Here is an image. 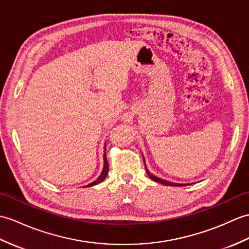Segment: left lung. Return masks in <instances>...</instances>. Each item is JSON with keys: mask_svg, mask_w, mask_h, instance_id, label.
<instances>
[{"mask_svg": "<svg viewBox=\"0 0 249 249\" xmlns=\"http://www.w3.org/2000/svg\"><path fill=\"white\" fill-rule=\"evenodd\" d=\"M143 161H144V157H143ZM144 165H145V171L147 173V175L149 176V178L152 179V180L156 181V182H159L161 184H164V186H171V187H183V186H188V183H176V182H171V181H167L165 179L162 178H159L157 176L153 175L152 173H149V171L147 170L146 164H145V161H144Z\"/></svg>", "mask_w": 249, "mask_h": 249, "instance_id": "8db88e82", "label": "left lung"}]
</instances>
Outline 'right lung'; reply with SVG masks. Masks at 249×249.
Wrapping results in <instances>:
<instances>
[{
  "label": "right lung",
  "instance_id": "right-lung-1",
  "mask_svg": "<svg viewBox=\"0 0 249 249\" xmlns=\"http://www.w3.org/2000/svg\"><path fill=\"white\" fill-rule=\"evenodd\" d=\"M108 171H109V165H108V161H107V158H106V144H105V146H104V167H103V171L101 173V175L98 176L96 180H94L93 182H91L89 184H87L86 187H92V186H95V184H97V183L102 182L104 179L107 177Z\"/></svg>",
  "mask_w": 249,
  "mask_h": 249
}]
</instances>
